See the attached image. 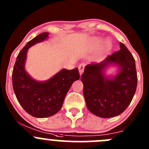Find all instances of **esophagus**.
Wrapping results in <instances>:
<instances>
[{"label": "esophagus", "mask_w": 149, "mask_h": 149, "mask_svg": "<svg viewBox=\"0 0 149 149\" xmlns=\"http://www.w3.org/2000/svg\"><path fill=\"white\" fill-rule=\"evenodd\" d=\"M84 67H85V65H84V64H80V65H79V70L80 75H81L82 73H83L84 70Z\"/></svg>", "instance_id": "1"}]
</instances>
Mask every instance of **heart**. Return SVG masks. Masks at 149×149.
Returning a JSON list of instances; mask_svg holds the SVG:
<instances>
[{"mask_svg": "<svg viewBox=\"0 0 149 149\" xmlns=\"http://www.w3.org/2000/svg\"><path fill=\"white\" fill-rule=\"evenodd\" d=\"M102 42V40L101 38H96L93 40V42H92V46L93 47L97 49L101 45ZM112 48V43L110 42V41L107 40V41L105 42L104 43V45L103 47V51L104 52H109V50L111 49Z\"/></svg>", "mask_w": 149, "mask_h": 149, "instance_id": "heart-1", "label": "heart"}]
</instances>
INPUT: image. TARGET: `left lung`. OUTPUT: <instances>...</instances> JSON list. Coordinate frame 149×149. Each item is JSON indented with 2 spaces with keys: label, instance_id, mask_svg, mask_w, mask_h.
Returning <instances> with one entry per match:
<instances>
[{
  "label": "left lung",
  "instance_id": "1",
  "mask_svg": "<svg viewBox=\"0 0 149 149\" xmlns=\"http://www.w3.org/2000/svg\"><path fill=\"white\" fill-rule=\"evenodd\" d=\"M120 49L100 63L88 64L81 76L84 96L88 110L103 118L123 113L133 98L137 87L136 63L130 51L120 42ZM116 65L119 72L113 77H105L103 70Z\"/></svg>",
  "mask_w": 149,
  "mask_h": 149
}]
</instances>
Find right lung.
Wrapping results in <instances>:
<instances>
[{
  "mask_svg": "<svg viewBox=\"0 0 149 149\" xmlns=\"http://www.w3.org/2000/svg\"><path fill=\"white\" fill-rule=\"evenodd\" d=\"M44 32L29 41L19 52L12 73V83L16 99L27 113L35 118H47L61 109L72 84L80 78L78 68L62 69L45 81L33 79L25 70L27 50L48 37Z\"/></svg>",
  "mask_w": 149,
  "mask_h": 149,
  "instance_id": "right-lung-1",
  "label": "right lung"
}]
</instances>
